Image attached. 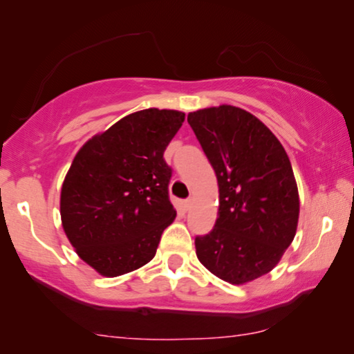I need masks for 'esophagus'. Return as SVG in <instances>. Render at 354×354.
Segmentation results:
<instances>
[{
  "mask_svg": "<svg viewBox=\"0 0 354 354\" xmlns=\"http://www.w3.org/2000/svg\"><path fill=\"white\" fill-rule=\"evenodd\" d=\"M192 198H188V200H183L182 201V207H183V209H185V211H188V209H190V207H192Z\"/></svg>",
  "mask_w": 354,
  "mask_h": 354,
  "instance_id": "1",
  "label": "esophagus"
}]
</instances>
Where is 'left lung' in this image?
<instances>
[{
  "instance_id": "8db88e82",
  "label": "left lung",
  "mask_w": 354,
  "mask_h": 354,
  "mask_svg": "<svg viewBox=\"0 0 354 354\" xmlns=\"http://www.w3.org/2000/svg\"><path fill=\"white\" fill-rule=\"evenodd\" d=\"M219 185V211L196 256L225 282L243 285L279 264L297 234L299 196L277 137L248 111L222 104L188 114Z\"/></svg>"
}]
</instances>
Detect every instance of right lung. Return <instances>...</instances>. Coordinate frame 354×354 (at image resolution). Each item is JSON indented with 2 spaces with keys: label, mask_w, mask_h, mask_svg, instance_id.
<instances>
[{
  "label": "right lung",
  "mask_w": 354,
  "mask_h": 354,
  "mask_svg": "<svg viewBox=\"0 0 354 354\" xmlns=\"http://www.w3.org/2000/svg\"><path fill=\"white\" fill-rule=\"evenodd\" d=\"M183 120L180 111H137L75 154L61 188L62 229L79 258L104 277L149 263L176 219L172 169L162 154Z\"/></svg>",
  "instance_id": "right-lung-1"
}]
</instances>
